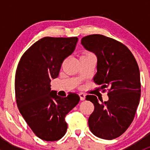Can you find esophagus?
I'll return each instance as SVG.
<instances>
[{"mask_svg":"<svg viewBox=\"0 0 150 150\" xmlns=\"http://www.w3.org/2000/svg\"><path fill=\"white\" fill-rule=\"evenodd\" d=\"M79 96H80V99H81V101L85 100V99H86V95H85L83 93H79Z\"/></svg>","mask_w":150,"mask_h":150,"instance_id":"34e87169","label":"esophagus"}]
</instances>
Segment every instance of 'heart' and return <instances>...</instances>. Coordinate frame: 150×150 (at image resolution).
I'll use <instances>...</instances> for the list:
<instances>
[{
    "instance_id": "heart-1",
    "label": "heart",
    "mask_w": 150,
    "mask_h": 150,
    "mask_svg": "<svg viewBox=\"0 0 150 150\" xmlns=\"http://www.w3.org/2000/svg\"><path fill=\"white\" fill-rule=\"evenodd\" d=\"M91 55H93L92 53H91V52H84L83 54V55L81 56V57H86V56H91Z\"/></svg>"
}]
</instances>
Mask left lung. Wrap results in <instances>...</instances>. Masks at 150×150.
Returning a JSON list of instances; mask_svg holds the SVG:
<instances>
[{
    "instance_id": "8db88e82",
    "label": "left lung",
    "mask_w": 150,
    "mask_h": 150,
    "mask_svg": "<svg viewBox=\"0 0 150 150\" xmlns=\"http://www.w3.org/2000/svg\"><path fill=\"white\" fill-rule=\"evenodd\" d=\"M86 50L97 57V72L93 82L108 89L109 100L103 102L93 95L86 96L94 105L88 118L93 135L112 140L122 135L134 120L141 96L140 72L136 59L124 44L102 35L81 39Z\"/></svg>"
}]
</instances>
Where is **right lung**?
Segmentation results:
<instances>
[{"label": "right lung", "instance_id": "add662e5", "mask_svg": "<svg viewBox=\"0 0 150 150\" xmlns=\"http://www.w3.org/2000/svg\"><path fill=\"white\" fill-rule=\"evenodd\" d=\"M78 38L45 37L21 57L15 75V95L21 115L40 139L54 142L66 134L65 116L80 101L77 93L67 97L51 91L64 59L72 54Z\"/></svg>", "mask_w": 150, "mask_h": 150}]
</instances>
